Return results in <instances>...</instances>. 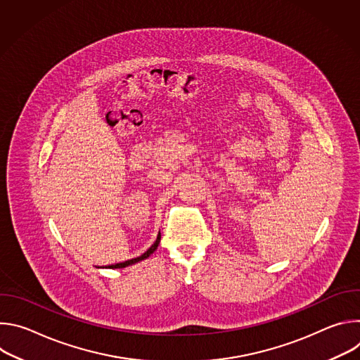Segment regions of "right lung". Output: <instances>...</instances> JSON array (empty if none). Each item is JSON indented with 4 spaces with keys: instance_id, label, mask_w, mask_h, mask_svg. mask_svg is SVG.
<instances>
[{
    "instance_id": "1",
    "label": "right lung",
    "mask_w": 360,
    "mask_h": 360,
    "mask_svg": "<svg viewBox=\"0 0 360 360\" xmlns=\"http://www.w3.org/2000/svg\"><path fill=\"white\" fill-rule=\"evenodd\" d=\"M160 240H161V235L157 238V240L153 242V245L145 252V253H142L141 256H138V258H134V259H129V261H125V262H121V264H115V265H110V268H125V266H128V265H132V264H136V262H139V261H143V259H146L148 256L150 255V253H153L157 250V248H158V245H160Z\"/></svg>"
}]
</instances>
